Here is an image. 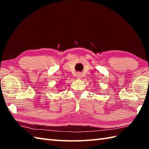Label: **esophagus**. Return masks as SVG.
<instances>
[{"label":"esophagus","instance_id":"34e87169","mask_svg":"<svg viewBox=\"0 0 149 149\" xmlns=\"http://www.w3.org/2000/svg\"><path fill=\"white\" fill-rule=\"evenodd\" d=\"M75 76H76L77 79H81V74H80V73H76Z\"/></svg>","mask_w":149,"mask_h":149}]
</instances>
